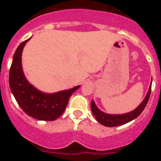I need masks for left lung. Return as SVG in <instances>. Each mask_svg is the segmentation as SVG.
I'll return each instance as SVG.
<instances>
[{
  "label": "left lung",
  "mask_w": 161,
  "mask_h": 161,
  "mask_svg": "<svg viewBox=\"0 0 161 161\" xmlns=\"http://www.w3.org/2000/svg\"><path fill=\"white\" fill-rule=\"evenodd\" d=\"M151 90H152V85H150L147 96L145 97L143 102L136 109H134L133 111L129 112V113L123 114H108L101 111L100 109L97 107L95 102L93 100L91 102V109L97 122H99L103 126H109V127L120 126L136 119L143 112L150 97Z\"/></svg>",
  "instance_id": "8db88e82"
}]
</instances>
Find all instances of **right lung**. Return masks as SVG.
<instances>
[{"label":"right lung","mask_w":161,"mask_h":161,"mask_svg":"<svg viewBox=\"0 0 161 161\" xmlns=\"http://www.w3.org/2000/svg\"><path fill=\"white\" fill-rule=\"evenodd\" d=\"M29 39L20 44L14 53L9 69V87L18 104L26 114L38 120H55L64 113L69 98L80 85L52 94L42 93L31 85L25 79L22 68V50Z\"/></svg>","instance_id":"1"}]
</instances>
